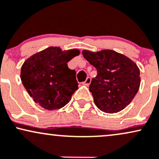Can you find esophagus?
I'll list each match as a JSON object with an SVG mask.
<instances>
[{
  "label": "esophagus",
  "mask_w": 159,
  "mask_h": 159,
  "mask_svg": "<svg viewBox=\"0 0 159 159\" xmlns=\"http://www.w3.org/2000/svg\"><path fill=\"white\" fill-rule=\"evenodd\" d=\"M91 81H92L91 78L90 77H88L86 80H85V82H83V85H89V84H90V83H91Z\"/></svg>",
  "instance_id": "1"
}]
</instances>
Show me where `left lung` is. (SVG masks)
Returning <instances> with one entry per match:
<instances>
[{"label":"left lung","mask_w":159,"mask_h":159,"mask_svg":"<svg viewBox=\"0 0 159 159\" xmlns=\"http://www.w3.org/2000/svg\"><path fill=\"white\" fill-rule=\"evenodd\" d=\"M83 56L98 72L89 85L98 108L107 113L125 108L140 88V70L136 64L110 49L96 52L83 50Z\"/></svg>","instance_id":"obj_1"}]
</instances>
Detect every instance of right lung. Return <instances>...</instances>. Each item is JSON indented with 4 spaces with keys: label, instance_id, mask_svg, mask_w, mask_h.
<instances>
[{
    "label": "right lung",
    "instance_id": "right-lung-1",
    "mask_svg": "<svg viewBox=\"0 0 159 159\" xmlns=\"http://www.w3.org/2000/svg\"><path fill=\"white\" fill-rule=\"evenodd\" d=\"M80 55L78 49L47 48L28 58L21 69V80L35 102L48 110L65 106L78 89L76 71L67 62Z\"/></svg>",
    "mask_w": 159,
    "mask_h": 159
}]
</instances>
